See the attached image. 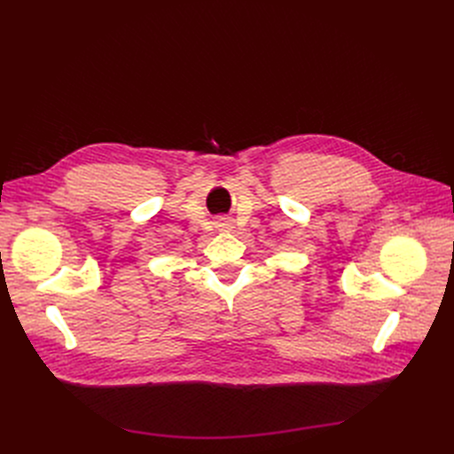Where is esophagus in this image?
Instances as JSON below:
<instances>
[{"instance_id": "34e87169", "label": "esophagus", "mask_w": 454, "mask_h": 454, "mask_svg": "<svg viewBox=\"0 0 454 454\" xmlns=\"http://www.w3.org/2000/svg\"><path fill=\"white\" fill-rule=\"evenodd\" d=\"M219 227H222L223 231H229V229H232V223H231V219H223V222H222V225H219Z\"/></svg>"}]
</instances>
